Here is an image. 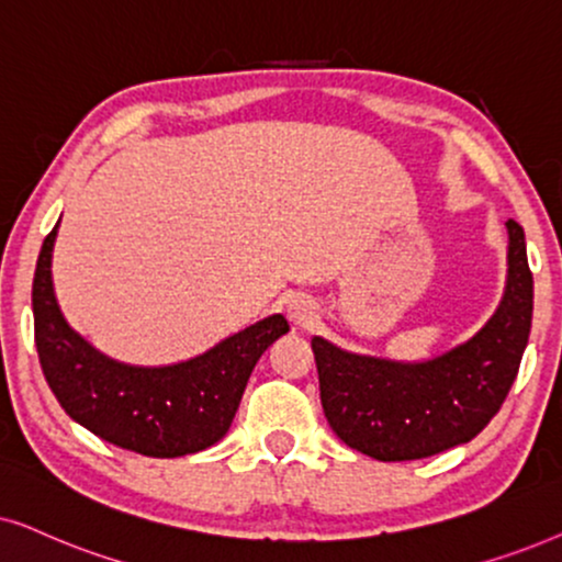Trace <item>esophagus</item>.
<instances>
[{"instance_id": "1", "label": "esophagus", "mask_w": 562, "mask_h": 562, "mask_svg": "<svg viewBox=\"0 0 562 562\" xmlns=\"http://www.w3.org/2000/svg\"><path fill=\"white\" fill-rule=\"evenodd\" d=\"M285 311H288V318L293 321L295 326H301V328H308V326H313L318 321V303L313 301L311 295H305V293L288 295Z\"/></svg>"}]
</instances>
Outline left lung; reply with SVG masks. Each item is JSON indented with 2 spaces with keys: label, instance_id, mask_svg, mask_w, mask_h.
Instances as JSON below:
<instances>
[{
  "label": "left lung",
  "instance_id": "left-lung-1",
  "mask_svg": "<svg viewBox=\"0 0 562 562\" xmlns=\"http://www.w3.org/2000/svg\"><path fill=\"white\" fill-rule=\"evenodd\" d=\"M506 288L493 316L450 351L418 362L357 355L313 336L321 406L336 437L380 462L465 445L498 414L532 328L525 228L506 221Z\"/></svg>",
  "mask_w": 562,
  "mask_h": 562
}]
</instances>
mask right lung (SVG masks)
<instances>
[{
	"label": "right lung",
	"mask_w": 562,
	"mask_h": 562,
	"mask_svg": "<svg viewBox=\"0 0 562 562\" xmlns=\"http://www.w3.org/2000/svg\"><path fill=\"white\" fill-rule=\"evenodd\" d=\"M56 234L58 223L35 265L33 318L43 375L66 414L104 442L146 458H182L226 437L254 364L290 331L288 318H261L184 362H117L74 331L58 308L50 277Z\"/></svg>",
	"instance_id": "obj_1"
}]
</instances>
